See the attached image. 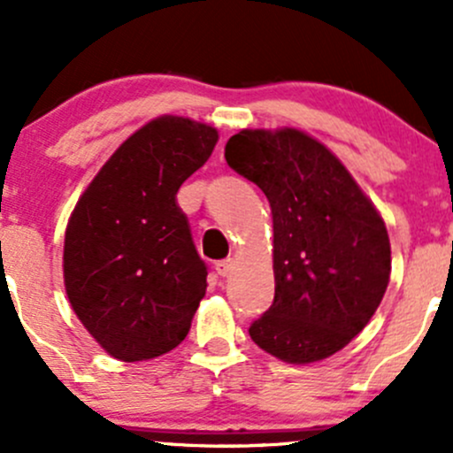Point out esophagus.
<instances>
[{
	"instance_id": "esophagus-1",
	"label": "esophagus",
	"mask_w": 453,
	"mask_h": 453,
	"mask_svg": "<svg viewBox=\"0 0 453 453\" xmlns=\"http://www.w3.org/2000/svg\"><path fill=\"white\" fill-rule=\"evenodd\" d=\"M233 259H222V261H218L216 264V272H218V276H226V274H231V270H233Z\"/></svg>"
}]
</instances>
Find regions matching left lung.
Listing matches in <instances>:
<instances>
[{
  "label": "left lung",
  "mask_w": 453,
  "mask_h": 453,
  "mask_svg": "<svg viewBox=\"0 0 453 453\" xmlns=\"http://www.w3.org/2000/svg\"><path fill=\"white\" fill-rule=\"evenodd\" d=\"M225 157L261 188L274 222V303L248 334L285 363L339 352L387 291L391 244L380 213L343 164L298 129H244L228 138Z\"/></svg>",
  "instance_id": "left-lung-1"
}]
</instances>
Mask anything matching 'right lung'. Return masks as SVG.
Wrapping results in <instances>:
<instances>
[{"mask_svg":"<svg viewBox=\"0 0 453 453\" xmlns=\"http://www.w3.org/2000/svg\"><path fill=\"white\" fill-rule=\"evenodd\" d=\"M216 142L209 125L150 120L120 144L73 211L66 294L86 330L119 361L177 348L205 296L207 265L177 192Z\"/></svg>","mask_w":453,"mask_h":453,"instance_id":"1","label":"right lung"}]
</instances>
